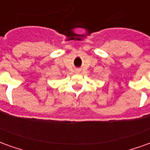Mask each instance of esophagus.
Here are the masks:
<instances>
[{"label":"esophagus","mask_w":150,"mask_h":150,"mask_svg":"<svg viewBox=\"0 0 150 150\" xmlns=\"http://www.w3.org/2000/svg\"><path fill=\"white\" fill-rule=\"evenodd\" d=\"M80 72V70L79 69H77V70H75V73H77V74H79Z\"/></svg>","instance_id":"34e87169"}]
</instances>
